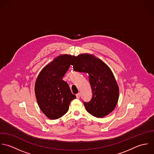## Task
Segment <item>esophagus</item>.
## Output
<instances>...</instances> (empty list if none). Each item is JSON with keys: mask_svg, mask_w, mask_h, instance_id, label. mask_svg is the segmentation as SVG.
<instances>
[{"mask_svg": "<svg viewBox=\"0 0 154 154\" xmlns=\"http://www.w3.org/2000/svg\"><path fill=\"white\" fill-rule=\"evenodd\" d=\"M80 95H81V94H80V93H77L76 94V97H77V98H80Z\"/></svg>", "mask_w": 154, "mask_h": 154, "instance_id": "esophagus-1", "label": "esophagus"}]
</instances>
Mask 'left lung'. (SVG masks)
Masks as SVG:
<instances>
[{"mask_svg":"<svg viewBox=\"0 0 154 154\" xmlns=\"http://www.w3.org/2000/svg\"><path fill=\"white\" fill-rule=\"evenodd\" d=\"M71 65L75 71L89 74L92 97L89 102H83L87 111L97 118L111 113L117 103L119 89L110 68L100 60L88 54L74 56Z\"/></svg>","mask_w":154,"mask_h":154,"instance_id":"left-lung-1","label":"left lung"}]
</instances>
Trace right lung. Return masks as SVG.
Returning <instances> with one entry per match:
<instances>
[{
  "instance_id": "right-lung-1",
  "label": "right lung",
  "mask_w": 154,
  "mask_h": 154,
  "mask_svg": "<svg viewBox=\"0 0 154 154\" xmlns=\"http://www.w3.org/2000/svg\"><path fill=\"white\" fill-rule=\"evenodd\" d=\"M72 56L62 55L48 64L40 72L35 84V94L42 112L51 120L66 113L71 101L76 98L63 77L71 65Z\"/></svg>"
}]
</instances>
